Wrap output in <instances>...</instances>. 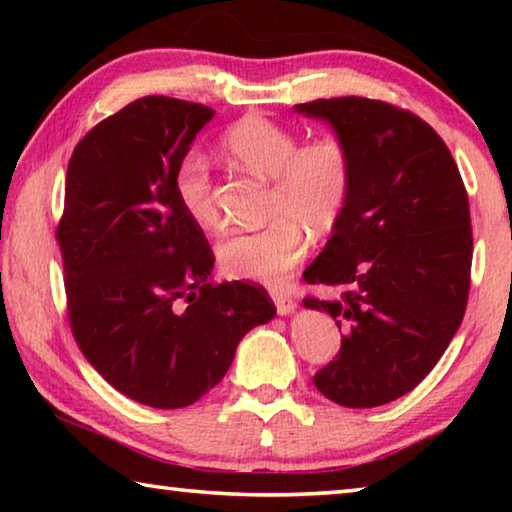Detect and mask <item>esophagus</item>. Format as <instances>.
<instances>
[{"label":"esophagus","instance_id":"obj_1","mask_svg":"<svg viewBox=\"0 0 512 512\" xmlns=\"http://www.w3.org/2000/svg\"><path fill=\"white\" fill-rule=\"evenodd\" d=\"M271 298H273V302H275V307H277V314L280 316H289L293 309H296V300H293L289 293H284V291H271Z\"/></svg>","mask_w":512,"mask_h":512}]
</instances>
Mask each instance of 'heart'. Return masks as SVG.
<instances>
[{
	"label": "heart",
	"instance_id": "1",
	"mask_svg": "<svg viewBox=\"0 0 512 512\" xmlns=\"http://www.w3.org/2000/svg\"><path fill=\"white\" fill-rule=\"evenodd\" d=\"M223 149L241 167L273 180L271 223L235 232L216 248L221 271L232 280L282 284L307 255V232L323 239L339 225L354 185V155L341 135L327 133L302 144V135L277 121L248 115L223 133ZM173 192L198 228H219L212 171L203 153L183 155Z\"/></svg>",
	"mask_w": 512,
	"mask_h": 512
}]
</instances>
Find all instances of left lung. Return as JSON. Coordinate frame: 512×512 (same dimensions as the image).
Returning a JSON list of instances; mask_svg holds the SVG:
<instances>
[{"label": "left lung", "instance_id": "obj_1", "mask_svg": "<svg viewBox=\"0 0 512 512\" xmlns=\"http://www.w3.org/2000/svg\"><path fill=\"white\" fill-rule=\"evenodd\" d=\"M350 144L354 185L345 214L302 273L332 298H305L343 329L316 372L327 400L372 409L413 391L443 357L467 305L470 203L452 153L413 112L363 97L298 103Z\"/></svg>", "mask_w": 512, "mask_h": 512}]
</instances>
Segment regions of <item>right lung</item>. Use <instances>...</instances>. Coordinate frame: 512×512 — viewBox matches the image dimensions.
I'll return each instance as SVG.
<instances>
[{
  "mask_svg": "<svg viewBox=\"0 0 512 512\" xmlns=\"http://www.w3.org/2000/svg\"><path fill=\"white\" fill-rule=\"evenodd\" d=\"M212 117L203 103L137 99L94 126L67 167L56 239L74 339L110 386L153 409L201 400L275 316L259 287L207 282L210 244L173 192Z\"/></svg>",
  "mask_w": 512,
  "mask_h": 512,
  "instance_id": "1",
  "label": "right lung"
}]
</instances>
